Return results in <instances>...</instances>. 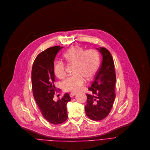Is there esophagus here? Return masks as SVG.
<instances>
[{"label":"esophagus","instance_id":"1","mask_svg":"<svg viewBox=\"0 0 150 150\" xmlns=\"http://www.w3.org/2000/svg\"><path fill=\"white\" fill-rule=\"evenodd\" d=\"M76 95V93H71L70 94V96L71 98H72V97Z\"/></svg>","mask_w":150,"mask_h":150}]
</instances>
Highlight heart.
Listing matches in <instances>:
<instances>
[{
	"mask_svg": "<svg viewBox=\"0 0 150 150\" xmlns=\"http://www.w3.org/2000/svg\"><path fill=\"white\" fill-rule=\"evenodd\" d=\"M65 60L74 64V75L65 79L62 86L65 91L77 92L84 84V79H92L96 74L99 64V56L94 50H85L79 46H73L63 54ZM55 76L59 79L63 78L66 74L64 64L60 61L57 62L54 66Z\"/></svg>",
	"mask_w": 150,
	"mask_h": 150,
	"instance_id": "heart-1",
	"label": "heart"
}]
</instances>
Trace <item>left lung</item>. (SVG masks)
Returning a JSON list of instances; mask_svg holds the SVG:
<instances>
[{
  "label": "left lung",
  "instance_id": "1",
  "mask_svg": "<svg viewBox=\"0 0 150 150\" xmlns=\"http://www.w3.org/2000/svg\"><path fill=\"white\" fill-rule=\"evenodd\" d=\"M96 50L102 57V63L94 81L88 88L92 94L86 95L85 112L90 119L100 121L108 115L114 102L116 74L110 52L103 47Z\"/></svg>",
  "mask_w": 150,
  "mask_h": 150
}]
</instances>
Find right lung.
<instances>
[{
	"mask_svg": "<svg viewBox=\"0 0 150 150\" xmlns=\"http://www.w3.org/2000/svg\"><path fill=\"white\" fill-rule=\"evenodd\" d=\"M63 47L55 46L40 53L32 69V87L35 100L44 118L51 124L57 125L67 119L66 105L71 100L70 95L65 93L62 99L53 100L55 87L54 62L57 54Z\"/></svg>",
	"mask_w": 150,
	"mask_h": 150,
	"instance_id": "1",
	"label": "right lung"
}]
</instances>
